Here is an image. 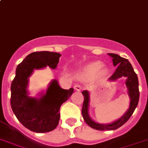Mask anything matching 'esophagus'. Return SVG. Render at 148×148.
<instances>
[{
	"instance_id": "esophagus-1",
	"label": "esophagus",
	"mask_w": 148,
	"mask_h": 148,
	"mask_svg": "<svg viewBox=\"0 0 148 148\" xmlns=\"http://www.w3.org/2000/svg\"><path fill=\"white\" fill-rule=\"evenodd\" d=\"M74 89L76 90V91H80L82 89V87L80 86V85H78V84H76V85L74 86Z\"/></svg>"
}]
</instances>
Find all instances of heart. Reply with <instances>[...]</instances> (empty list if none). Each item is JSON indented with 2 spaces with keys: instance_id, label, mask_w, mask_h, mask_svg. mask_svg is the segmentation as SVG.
<instances>
[{
  "instance_id": "1",
  "label": "heart",
  "mask_w": 148,
  "mask_h": 148,
  "mask_svg": "<svg viewBox=\"0 0 148 148\" xmlns=\"http://www.w3.org/2000/svg\"><path fill=\"white\" fill-rule=\"evenodd\" d=\"M108 70L105 67H103V63L99 61H95L87 64L84 70L80 73V76L83 77H93L96 75L99 72V74L105 75L108 73Z\"/></svg>"
}]
</instances>
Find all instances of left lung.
<instances>
[{"instance_id":"obj_1","label":"left lung","mask_w":148,"mask_h":148,"mask_svg":"<svg viewBox=\"0 0 148 148\" xmlns=\"http://www.w3.org/2000/svg\"><path fill=\"white\" fill-rule=\"evenodd\" d=\"M108 55L112 58L114 66H116V69L112 76L108 79V81L113 82L118 80L122 77H126L125 81L127 92L130 96V105L129 108L126 112L117 120H114L110 123H100L95 122L91 118L89 115V110L90 106V93L88 90H84L82 92L84 96V101L82 108V115L85 122L92 129L97 130H115L122 126L127 120L130 118L132 114H133L134 110L139 100V89H138V80L137 74L134 71V69L132 64L128 61V59H124L117 54L108 53Z\"/></svg>"}]
</instances>
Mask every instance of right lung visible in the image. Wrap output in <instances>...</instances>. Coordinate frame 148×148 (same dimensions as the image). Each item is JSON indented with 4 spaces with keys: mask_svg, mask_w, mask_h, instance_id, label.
I'll use <instances>...</instances> for the list:
<instances>
[{
    "mask_svg": "<svg viewBox=\"0 0 148 148\" xmlns=\"http://www.w3.org/2000/svg\"><path fill=\"white\" fill-rule=\"evenodd\" d=\"M60 53L42 51L34 52L25 57L16 70L11 84V108L18 121L34 132H48L55 130L60 119L61 105L74 92V89H64L56 79L50 81L46 90L31 96L28 87L29 77L34 70L49 67L56 69Z\"/></svg>",
    "mask_w": 148,
    "mask_h": 148,
    "instance_id": "obj_1",
    "label": "right lung"
}]
</instances>
